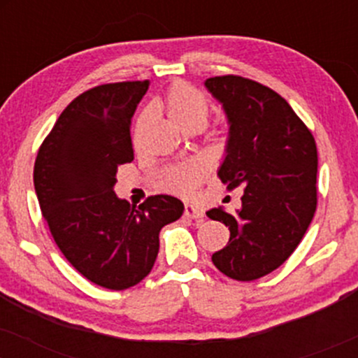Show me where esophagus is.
I'll return each mask as SVG.
<instances>
[{"label":"esophagus","mask_w":358,"mask_h":358,"mask_svg":"<svg viewBox=\"0 0 358 358\" xmlns=\"http://www.w3.org/2000/svg\"><path fill=\"white\" fill-rule=\"evenodd\" d=\"M185 217H188V219H202L203 210L200 207H196V205L187 203L185 205Z\"/></svg>","instance_id":"34e87169"}]
</instances>
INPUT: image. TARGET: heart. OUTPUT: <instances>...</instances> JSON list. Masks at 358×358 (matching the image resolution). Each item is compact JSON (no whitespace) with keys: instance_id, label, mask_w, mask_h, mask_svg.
<instances>
[{"instance_id":"1","label":"heart","mask_w":358,"mask_h":358,"mask_svg":"<svg viewBox=\"0 0 358 358\" xmlns=\"http://www.w3.org/2000/svg\"><path fill=\"white\" fill-rule=\"evenodd\" d=\"M166 110L180 127L192 124H205L208 117V99L190 84L178 82L166 94ZM207 166L202 159H190L182 165L171 168L166 175V187L173 192L187 193L193 190L203 178Z\"/></svg>"}]
</instances>
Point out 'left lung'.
Instances as JSON below:
<instances>
[{
	"mask_svg": "<svg viewBox=\"0 0 358 358\" xmlns=\"http://www.w3.org/2000/svg\"><path fill=\"white\" fill-rule=\"evenodd\" d=\"M205 87L229 122L219 168L229 190L244 188L236 213L212 208L207 215L229 225L231 239L212 254L225 276L254 281L293 254L316 210L318 153L313 134L273 89L239 76L210 77Z\"/></svg>",
	"mask_w": 358,
	"mask_h": 358,
	"instance_id": "obj_1",
	"label": "left lung"
}]
</instances>
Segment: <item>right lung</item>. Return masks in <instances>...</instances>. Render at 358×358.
I'll return each mask as SVG.
<instances>
[{
  "label": "right lung",
  "instance_id": "obj_1",
  "mask_svg": "<svg viewBox=\"0 0 358 358\" xmlns=\"http://www.w3.org/2000/svg\"><path fill=\"white\" fill-rule=\"evenodd\" d=\"M148 80L85 90L57 119L36 155L34 183L53 241L84 278L127 289L153 269L159 231L178 220L183 203L148 196L131 207L114 193L117 166L134 159L131 117Z\"/></svg>",
  "mask_w": 358,
  "mask_h": 358
}]
</instances>
